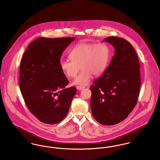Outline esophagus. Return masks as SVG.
<instances>
[{
  "label": "esophagus",
  "instance_id": "1",
  "mask_svg": "<svg viewBox=\"0 0 160 160\" xmlns=\"http://www.w3.org/2000/svg\"><path fill=\"white\" fill-rule=\"evenodd\" d=\"M84 88V87H82V86H77V87H76V89H77L78 90H79V91L82 90Z\"/></svg>",
  "mask_w": 160,
  "mask_h": 160
}]
</instances>
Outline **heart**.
<instances>
[{
    "label": "heart",
    "instance_id": "b5f03b06",
    "mask_svg": "<svg viewBox=\"0 0 160 160\" xmlns=\"http://www.w3.org/2000/svg\"><path fill=\"white\" fill-rule=\"evenodd\" d=\"M110 53V48L105 44L81 42L70 51L69 56L71 60H61L60 67L70 78L77 75L81 67L82 70L72 84L83 87L89 84L92 74L98 75L106 68Z\"/></svg>",
    "mask_w": 160,
    "mask_h": 160
}]
</instances>
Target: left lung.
<instances>
[{
  "label": "left lung",
  "mask_w": 160,
  "mask_h": 160,
  "mask_svg": "<svg viewBox=\"0 0 160 160\" xmlns=\"http://www.w3.org/2000/svg\"><path fill=\"white\" fill-rule=\"evenodd\" d=\"M114 48V55L102 75L90 87L91 107L99 123L112 126L131 113L137 103L140 88V63L130 42L118 37L103 39Z\"/></svg>",
  "instance_id": "1"
}]
</instances>
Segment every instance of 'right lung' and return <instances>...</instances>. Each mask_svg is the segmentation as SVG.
Wrapping results in <instances>:
<instances>
[{"label":"right lung","instance_id":"1","mask_svg":"<svg viewBox=\"0 0 160 160\" xmlns=\"http://www.w3.org/2000/svg\"><path fill=\"white\" fill-rule=\"evenodd\" d=\"M75 38H40L26 48L20 64V88L29 110L40 121L55 124L68 114L76 88L60 67L63 52Z\"/></svg>","mask_w":160,"mask_h":160}]
</instances>
